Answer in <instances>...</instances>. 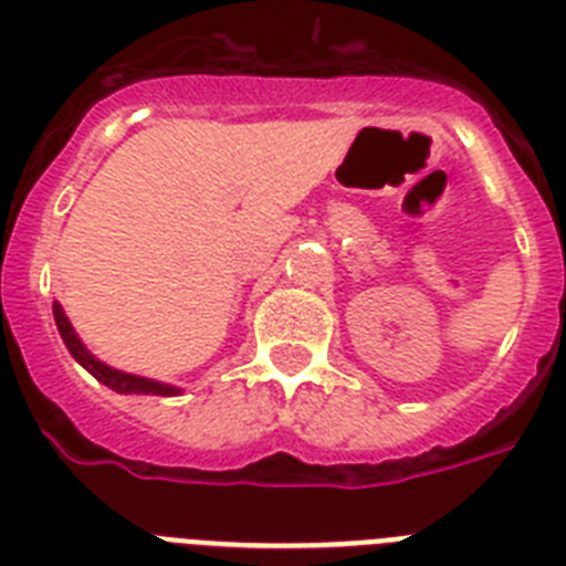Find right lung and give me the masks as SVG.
<instances>
[{
	"label": "right lung",
	"instance_id": "1",
	"mask_svg": "<svg viewBox=\"0 0 566 566\" xmlns=\"http://www.w3.org/2000/svg\"><path fill=\"white\" fill-rule=\"evenodd\" d=\"M54 322H56V331H60V336H63L65 348L71 350V356H74V359H77V363L83 365L85 371L92 374L94 379H99L103 386L114 388V391H120V394H158V397H172V394H178V388L164 386V382H155V379L132 377V374L114 371V368L103 365L99 359H94V356L83 348V342L77 339V334H74L71 322L65 319L63 307L56 305V302H54Z\"/></svg>",
	"mask_w": 566,
	"mask_h": 566
}]
</instances>
